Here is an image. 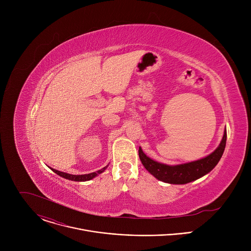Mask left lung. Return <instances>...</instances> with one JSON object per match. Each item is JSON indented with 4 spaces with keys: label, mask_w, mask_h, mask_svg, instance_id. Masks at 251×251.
Here are the masks:
<instances>
[{
    "label": "left lung",
    "mask_w": 251,
    "mask_h": 251,
    "mask_svg": "<svg viewBox=\"0 0 251 251\" xmlns=\"http://www.w3.org/2000/svg\"><path fill=\"white\" fill-rule=\"evenodd\" d=\"M226 144V130L225 131L223 140L217 150L213 151L207 157L195 162L176 166L161 164L147 157L143 153L141 148H139V158L143 166L158 180L169 184L184 185L198 180L216 167L224 154Z\"/></svg>",
    "instance_id": "1"
}]
</instances>
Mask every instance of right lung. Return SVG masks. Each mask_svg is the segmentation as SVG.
Returning a JSON list of instances; mask_svg holds the SVG:
<instances>
[{"mask_svg":"<svg viewBox=\"0 0 251 251\" xmlns=\"http://www.w3.org/2000/svg\"><path fill=\"white\" fill-rule=\"evenodd\" d=\"M107 167H108V166H106V167L102 168L101 170H99V171H97V172H93V173L86 174V175H70V174H66V173H63V172H60V171H57V170H54V169H51V170H52L55 174H57L58 176L64 177V178H67V180L75 181V182H85V181L91 180V178H93V177L96 176L97 175H99V174H101L102 172H104Z\"/></svg>","mask_w":251,"mask_h":251,"instance_id":"1","label":"right lung"}]
</instances>
